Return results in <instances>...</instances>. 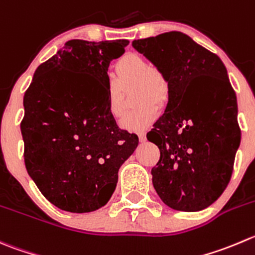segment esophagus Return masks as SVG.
<instances>
[{
  "label": "esophagus",
  "mask_w": 255,
  "mask_h": 255,
  "mask_svg": "<svg viewBox=\"0 0 255 255\" xmlns=\"http://www.w3.org/2000/svg\"><path fill=\"white\" fill-rule=\"evenodd\" d=\"M137 134H138V137H139L140 142H144V140H145V132H144V130H140V132H138Z\"/></svg>",
  "instance_id": "esophagus-1"
}]
</instances>
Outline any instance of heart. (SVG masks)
<instances>
[{"mask_svg": "<svg viewBox=\"0 0 255 255\" xmlns=\"http://www.w3.org/2000/svg\"><path fill=\"white\" fill-rule=\"evenodd\" d=\"M116 81L107 86V111L115 120L122 117L123 91L134 86L133 95L137 107L125 116L121 126L126 129H144L157 120L158 105H164L169 97V83L159 68L149 66L138 53H126L116 62Z\"/></svg>", "mask_w": 255, "mask_h": 255, "instance_id": "b5f03b06", "label": "heart"}]
</instances>
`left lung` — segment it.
Returning <instances> with one entry per match:
<instances>
[{
	"label": "left lung",
	"mask_w": 255,
	"mask_h": 255,
	"mask_svg": "<svg viewBox=\"0 0 255 255\" xmlns=\"http://www.w3.org/2000/svg\"><path fill=\"white\" fill-rule=\"evenodd\" d=\"M132 46L169 83L164 115L147 134L160 150L153 187L172 209L202 211L228 185L241 143L237 97L226 66L182 32L137 39Z\"/></svg>",
	"instance_id": "obj_1"
}]
</instances>
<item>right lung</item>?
<instances>
[{
  "label": "right lung",
  "instance_id": "obj_1",
  "mask_svg": "<svg viewBox=\"0 0 255 255\" xmlns=\"http://www.w3.org/2000/svg\"><path fill=\"white\" fill-rule=\"evenodd\" d=\"M127 39H72L38 66L23 97L24 164L41 193L62 211L87 213L112 197L118 169L138 137L107 111V71Z\"/></svg>",
  "mask_w": 255,
  "mask_h": 255
}]
</instances>
